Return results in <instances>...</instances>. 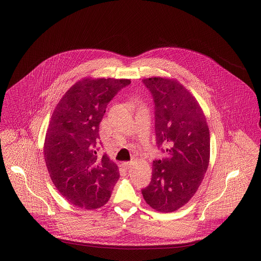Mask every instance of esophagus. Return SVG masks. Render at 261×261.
Wrapping results in <instances>:
<instances>
[{
  "label": "esophagus",
  "instance_id": "1",
  "mask_svg": "<svg viewBox=\"0 0 261 261\" xmlns=\"http://www.w3.org/2000/svg\"><path fill=\"white\" fill-rule=\"evenodd\" d=\"M122 165H123V167H124L125 169H130V168H131V166H132V162H123V163H122Z\"/></svg>",
  "mask_w": 261,
  "mask_h": 261
}]
</instances>
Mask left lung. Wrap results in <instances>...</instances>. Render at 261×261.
<instances>
[{
  "instance_id": "left-lung-1",
  "label": "left lung",
  "mask_w": 261,
  "mask_h": 261,
  "mask_svg": "<svg viewBox=\"0 0 261 261\" xmlns=\"http://www.w3.org/2000/svg\"><path fill=\"white\" fill-rule=\"evenodd\" d=\"M143 82L154 100L156 144L167 158L153 162L151 181L142 194L151 208L173 212L202 182L211 156L210 129L198 100L178 80L150 77Z\"/></svg>"
}]
</instances>
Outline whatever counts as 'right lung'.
<instances>
[{"label":"right lung","mask_w":261,"mask_h":261,"mask_svg":"<svg viewBox=\"0 0 261 261\" xmlns=\"http://www.w3.org/2000/svg\"><path fill=\"white\" fill-rule=\"evenodd\" d=\"M130 79L77 81L60 99L50 117L44 158L50 179L63 198L84 210H97L111 198L119 169L107 154H97L99 125L107 106Z\"/></svg>","instance_id":"add662e5"}]
</instances>
